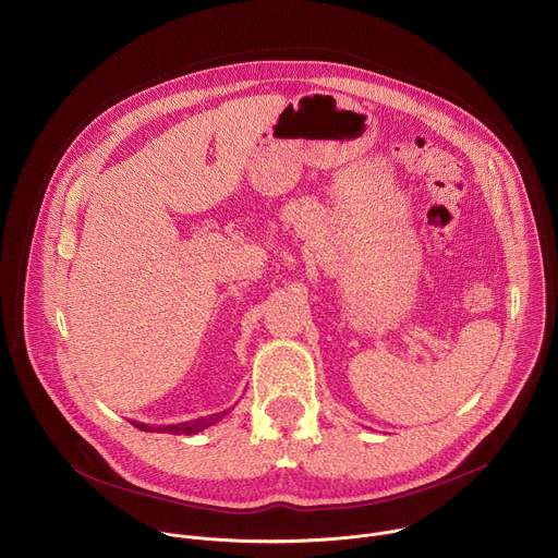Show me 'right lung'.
Returning a JSON list of instances; mask_svg holds the SVG:
<instances>
[{
    "label": "right lung",
    "instance_id": "add662e5",
    "mask_svg": "<svg viewBox=\"0 0 558 558\" xmlns=\"http://www.w3.org/2000/svg\"><path fill=\"white\" fill-rule=\"evenodd\" d=\"M227 415V411H222L220 415H209V417H198V420H190V422H181V424H170V426H154V424H141V422H132V426H136L138 430L145 433H172V435H196L201 430H205L207 426L220 422Z\"/></svg>",
    "mask_w": 558,
    "mask_h": 558
}]
</instances>
